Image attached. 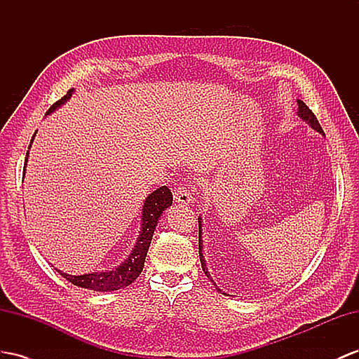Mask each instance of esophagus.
Instances as JSON below:
<instances>
[{"mask_svg":"<svg viewBox=\"0 0 359 359\" xmlns=\"http://www.w3.org/2000/svg\"><path fill=\"white\" fill-rule=\"evenodd\" d=\"M174 198H176V201H179V203H183V205H188V203H192V192H191V188L189 185H180L174 189Z\"/></svg>","mask_w":359,"mask_h":359,"instance_id":"34e87169","label":"esophagus"}]
</instances>
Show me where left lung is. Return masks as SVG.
<instances>
[{
  "mask_svg": "<svg viewBox=\"0 0 359 359\" xmlns=\"http://www.w3.org/2000/svg\"><path fill=\"white\" fill-rule=\"evenodd\" d=\"M297 104H299V116L303 119V121H306V123H309V126L314 128V130H317L318 133H321V135H325V132H323V128H321V126H320V123H318V119H317V116L312 114V110L303 103V101H300V100H297ZM198 255H200V262H201V269H203V271H205V274L208 276V278L210 279V274L208 273V270H206V262H205V258H203V253H201V222H200V218H198ZM210 282L214 283V280L210 279ZM215 285V283H214ZM215 288H217V285H215ZM218 291H222L218 288ZM223 294H226V292H223Z\"/></svg>",
  "mask_w": 359,
  "mask_h": 359,
  "instance_id": "obj_1",
  "label": "left lung"
}]
</instances>
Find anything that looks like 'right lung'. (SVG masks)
Wrapping results in <instances>:
<instances>
[{
	"instance_id": "right-lung-1",
	"label": "right lung",
	"mask_w": 359,
	"mask_h": 359,
	"mask_svg": "<svg viewBox=\"0 0 359 359\" xmlns=\"http://www.w3.org/2000/svg\"><path fill=\"white\" fill-rule=\"evenodd\" d=\"M71 94H72V89H69L65 95H63L60 100H57L56 103L48 109L47 114L53 112L54 109H57L60 104L65 103V101L71 97ZM33 137H32V142H33ZM27 158H29V151H27ZM27 158L24 165H27ZM24 172H25V167H24ZM171 203H172V194L170 188L167 187L158 188L145 198V203L142 206V229H141L140 236H137V243L135 245V249L132 250L130 256H128V258L119 265L118 269H114L112 271L89 273L83 276H72V274L59 271L60 276H63V278H65L68 282H71L72 285H76V287L94 290V291H115V290L126 288L127 285H130L133 280H136L137 276L141 274L156 224H158V219L162 215L163 210L168 206H171Z\"/></svg>"
}]
</instances>
